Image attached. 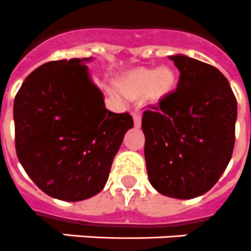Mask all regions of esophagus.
Instances as JSON below:
<instances>
[{
    "mask_svg": "<svg viewBox=\"0 0 251 251\" xmlns=\"http://www.w3.org/2000/svg\"><path fill=\"white\" fill-rule=\"evenodd\" d=\"M132 117H134V125L136 127H140V125H142V113L134 112L132 113Z\"/></svg>",
    "mask_w": 251,
    "mask_h": 251,
    "instance_id": "esophagus-1",
    "label": "esophagus"
}]
</instances>
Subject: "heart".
I'll return each mask as SVG.
<instances>
[{"mask_svg":"<svg viewBox=\"0 0 251 251\" xmlns=\"http://www.w3.org/2000/svg\"><path fill=\"white\" fill-rule=\"evenodd\" d=\"M177 80V74L171 67H136L121 75L115 84L127 100H142L145 97L151 102L159 103L176 90Z\"/></svg>","mask_w":251,"mask_h":251,"instance_id":"heart-1","label":"heart"}]
</instances>
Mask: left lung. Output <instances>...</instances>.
<instances>
[{"mask_svg":"<svg viewBox=\"0 0 251 251\" xmlns=\"http://www.w3.org/2000/svg\"><path fill=\"white\" fill-rule=\"evenodd\" d=\"M170 60L177 88L143 113L145 163L159 193L191 199L214 186L232 157L237 102L214 66L181 54Z\"/></svg>","mask_w":251,"mask_h":251,"instance_id":"left-lung-1","label":"left lung"}]
</instances>
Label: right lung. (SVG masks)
<instances>
[{
  "label": "right lung",
  "mask_w": 251,
  "mask_h": 251,
  "mask_svg": "<svg viewBox=\"0 0 251 251\" xmlns=\"http://www.w3.org/2000/svg\"><path fill=\"white\" fill-rule=\"evenodd\" d=\"M90 58L50 61L28 75L15 96V148L42 191L79 201L102 190L125 132L127 112L106 108L84 64Z\"/></svg>",
  "instance_id": "1"
}]
</instances>
